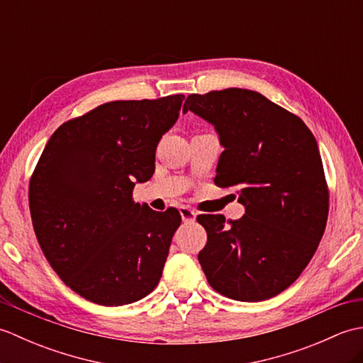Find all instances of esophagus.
I'll return each mask as SVG.
<instances>
[{
	"instance_id": "34e87169",
	"label": "esophagus",
	"mask_w": 363,
	"mask_h": 363,
	"mask_svg": "<svg viewBox=\"0 0 363 363\" xmlns=\"http://www.w3.org/2000/svg\"><path fill=\"white\" fill-rule=\"evenodd\" d=\"M179 212H181L182 221H186V223H191L196 218V212L194 209H190V207H187V206L179 207Z\"/></svg>"
}]
</instances>
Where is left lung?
<instances>
[{
	"mask_svg": "<svg viewBox=\"0 0 363 363\" xmlns=\"http://www.w3.org/2000/svg\"><path fill=\"white\" fill-rule=\"evenodd\" d=\"M215 126V186L234 187L245 215L203 213L198 260L223 296L256 303L279 295L309 264L325 234L329 189L317 140L298 115L246 89L191 94L184 103Z\"/></svg>",
	"mask_w": 363,
	"mask_h": 363,
	"instance_id": "8db88e82",
	"label": "left lung"
}]
</instances>
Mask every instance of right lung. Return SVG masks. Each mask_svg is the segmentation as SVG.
<instances>
[{
    "mask_svg": "<svg viewBox=\"0 0 363 363\" xmlns=\"http://www.w3.org/2000/svg\"><path fill=\"white\" fill-rule=\"evenodd\" d=\"M184 98L111 101L65 121L30 176V218L45 257L91 303H135L160 281L181 213L135 203L133 190L152 176L157 143Z\"/></svg>",
    "mask_w": 363,
    "mask_h": 363,
    "instance_id": "1",
    "label": "right lung"
}]
</instances>
